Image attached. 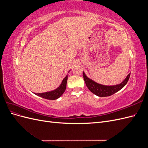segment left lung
Instances as JSON below:
<instances>
[{"mask_svg": "<svg viewBox=\"0 0 148 148\" xmlns=\"http://www.w3.org/2000/svg\"><path fill=\"white\" fill-rule=\"evenodd\" d=\"M130 77V73L127 75V78L125 79L124 81L120 84L114 85V86H105V85L98 84L92 81V79L88 78L83 72V78L89 90L99 97L109 96L117 92L123 88L125 85H126Z\"/></svg>", "mask_w": 148, "mask_h": 148, "instance_id": "1", "label": "left lung"}]
</instances>
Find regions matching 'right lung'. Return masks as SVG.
<instances>
[{
  "mask_svg": "<svg viewBox=\"0 0 148 148\" xmlns=\"http://www.w3.org/2000/svg\"><path fill=\"white\" fill-rule=\"evenodd\" d=\"M67 79H68V76H66L65 78L63 79V81L62 82V83L60 84V86L57 88L56 89L50 92H46L43 93H35V95H36L40 97L49 100H55L60 97L63 93L65 92L66 86V82Z\"/></svg>",
  "mask_w": 148,
  "mask_h": 148,
  "instance_id": "obj_1",
  "label": "right lung"
}]
</instances>
